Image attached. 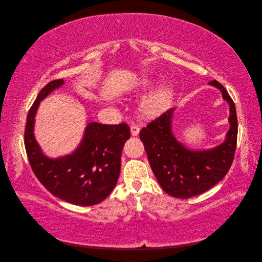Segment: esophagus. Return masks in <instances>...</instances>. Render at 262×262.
I'll return each instance as SVG.
<instances>
[{"label": "esophagus", "instance_id": "34e87169", "mask_svg": "<svg viewBox=\"0 0 262 262\" xmlns=\"http://www.w3.org/2000/svg\"><path fill=\"white\" fill-rule=\"evenodd\" d=\"M139 133H140V126H138L136 124L131 125V134H132V137L139 136Z\"/></svg>", "mask_w": 262, "mask_h": 262}]
</instances>
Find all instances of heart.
Instances as JSON below:
<instances>
[{"mask_svg":"<svg viewBox=\"0 0 262 262\" xmlns=\"http://www.w3.org/2000/svg\"><path fill=\"white\" fill-rule=\"evenodd\" d=\"M153 85V82H150L149 80H143L141 82L142 89H148ZM170 97V90L167 86H163L160 90H157L155 93L150 95L149 97H147L143 105H142V109H143V113L146 116H155L158 114L161 110L165 107V105L167 104V101Z\"/></svg>","mask_w":262,"mask_h":262,"instance_id":"b5f03b06","label":"heart"}]
</instances>
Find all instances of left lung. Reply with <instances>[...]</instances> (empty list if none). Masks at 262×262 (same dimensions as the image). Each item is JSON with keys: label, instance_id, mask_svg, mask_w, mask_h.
<instances>
[{"label": "left lung", "instance_id": "8db88e82", "mask_svg": "<svg viewBox=\"0 0 262 262\" xmlns=\"http://www.w3.org/2000/svg\"><path fill=\"white\" fill-rule=\"evenodd\" d=\"M210 85L222 92L229 105V130L220 145L203 150L189 149L171 132L173 109L149 122L140 131L148 162L164 191L175 198L187 199L203 193L216 185L229 170L237 143V116L233 99L217 81Z\"/></svg>", "mask_w": 262, "mask_h": 262}]
</instances>
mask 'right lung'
<instances>
[{
	"instance_id": "1",
	"label": "right lung",
	"mask_w": 262,
	"mask_h": 262,
	"mask_svg": "<svg viewBox=\"0 0 262 262\" xmlns=\"http://www.w3.org/2000/svg\"><path fill=\"white\" fill-rule=\"evenodd\" d=\"M63 83L54 80L47 84L29 109L25 128L27 157L38 180L53 195L82 207L94 205L105 200L117 184L130 128L126 123L91 122L72 154L58 158L46 156L34 136L35 116L40 101Z\"/></svg>"
}]
</instances>
